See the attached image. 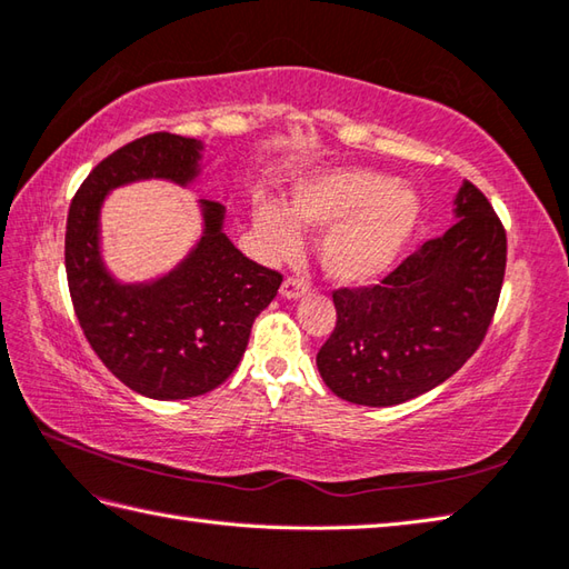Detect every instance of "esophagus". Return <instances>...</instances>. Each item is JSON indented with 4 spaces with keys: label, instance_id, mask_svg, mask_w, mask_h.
Masks as SVG:
<instances>
[{
    "label": "esophagus",
    "instance_id": "34e87169",
    "mask_svg": "<svg viewBox=\"0 0 569 569\" xmlns=\"http://www.w3.org/2000/svg\"><path fill=\"white\" fill-rule=\"evenodd\" d=\"M310 291V283L306 281V278H286L283 286H281V296L283 298H300L303 293Z\"/></svg>",
    "mask_w": 569,
    "mask_h": 569
}]
</instances>
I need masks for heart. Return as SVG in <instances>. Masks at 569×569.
I'll list each match as a JSON object with an SVG mask.
<instances>
[{
	"instance_id": "1",
	"label": "heart",
	"mask_w": 569,
	"mask_h": 569,
	"mask_svg": "<svg viewBox=\"0 0 569 569\" xmlns=\"http://www.w3.org/2000/svg\"><path fill=\"white\" fill-rule=\"evenodd\" d=\"M419 217V204L392 177L345 167L300 180L288 211L276 202L256 207V237L271 256H291L298 227L325 229L318 256L332 281L360 286L389 269L405 249Z\"/></svg>"
}]
</instances>
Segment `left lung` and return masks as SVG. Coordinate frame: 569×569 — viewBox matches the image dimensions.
<instances>
[{
    "label": "left lung",
    "mask_w": 569,
    "mask_h": 569,
    "mask_svg": "<svg viewBox=\"0 0 569 569\" xmlns=\"http://www.w3.org/2000/svg\"><path fill=\"white\" fill-rule=\"evenodd\" d=\"M453 204V224L380 283L332 291L336 330L316 362L340 399L402 405L449 380L481 348L503 288L506 229L471 182Z\"/></svg>",
    "instance_id": "1"
}]
</instances>
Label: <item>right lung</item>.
<instances>
[{"label":"right lung","mask_w":569,"mask_h":569,"mask_svg":"<svg viewBox=\"0 0 569 569\" xmlns=\"http://www.w3.org/2000/svg\"><path fill=\"white\" fill-rule=\"evenodd\" d=\"M202 142L174 132L122 144L93 167L66 219V276L93 352L132 392L150 399L207 395L237 370L256 316L283 276L247 259L221 231L224 207L202 199L204 233L174 271L152 283H118L106 271L98 214L110 189L138 180L189 184Z\"/></svg>","instance_id":"add662e5"}]
</instances>
